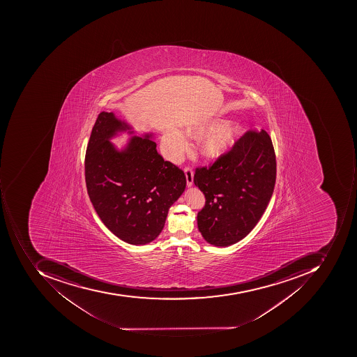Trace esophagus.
<instances>
[{"label": "esophagus", "instance_id": "esophagus-1", "mask_svg": "<svg viewBox=\"0 0 357 357\" xmlns=\"http://www.w3.org/2000/svg\"><path fill=\"white\" fill-rule=\"evenodd\" d=\"M184 174H185V178H187L188 187H192L194 183L193 169L191 167H185L184 168Z\"/></svg>", "mask_w": 357, "mask_h": 357}]
</instances>
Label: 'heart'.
<instances>
[{
	"instance_id": "obj_1",
	"label": "heart",
	"mask_w": 357,
	"mask_h": 357,
	"mask_svg": "<svg viewBox=\"0 0 357 357\" xmlns=\"http://www.w3.org/2000/svg\"><path fill=\"white\" fill-rule=\"evenodd\" d=\"M220 119L205 120L193 123L187 128L191 137L199 138L208 132L213 131L202 140L199 145L201 153L209 160H219L234 147L243 133V128L238 122H229L222 126ZM188 147L187 138L180 130L170 128L164 137V151L168 159L177 161Z\"/></svg>"
}]
</instances>
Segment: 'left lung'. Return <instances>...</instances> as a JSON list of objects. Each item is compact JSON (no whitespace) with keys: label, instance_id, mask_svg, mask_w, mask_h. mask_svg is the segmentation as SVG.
Listing matches in <instances>:
<instances>
[{"label":"left lung","instance_id":"1","mask_svg":"<svg viewBox=\"0 0 357 357\" xmlns=\"http://www.w3.org/2000/svg\"><path fill=\"white\" fill-rule=\"evenodd\" d=\"M275 149L267 132L248 131L221 159L196 168L194 183L205 195L197 225L210 245L241 241L263 215L273 193Z\"/></svg>","mask_w":357,"mask_h":357}]
</instances>
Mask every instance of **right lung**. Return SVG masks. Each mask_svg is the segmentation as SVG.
I'll return each instance as SVG.
<instances>
[{"label":"right lung","instance_id":"1","mask_svg":"<svg viewBox=\"0 0 357 357\" xmlns=\"http://www.w3.org/2000/svg\"><path fill=\"white\" fill-rule=\"evenodd\" d=\"M131 126L102 112L84 158L89 197L106 227L130 245L151 243L163 229L168 209L183 193V172L156 151L151 134L133 136L118 150L110 138Z\"/></svg>","mask_w":357,"mask_h":357}]
</instances>
